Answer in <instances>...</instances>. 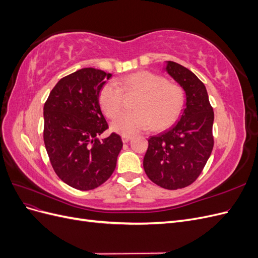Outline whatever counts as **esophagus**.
<instances>
[{"label":"esophagus","instance_id":"34e87169","mask_svg":"<svg viewBox=\"0 0 258 258\" xmlns=\"http://www.w3.org/2000/svg\"><path fill=\"white\" fill-rule=\"evenodd\" d=\"M131 139V137H129V136H122L121 137V140H122V142L123 143H127V142H129V140Z\"/></svg>","mask_w":258,"mask_h":258}]
</instances>
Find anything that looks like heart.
<instances>
[{"label":"heart","instance_id":"obj_1","mask_svg":"<svg viewBox=\"0 0 258 258\" xmlns=\"http://www.w3.org/2000/svg\"><path fill=\"white\" fill-rule=\"evenodd\" d=\"M117 84H105L99 93V103L103 113L113 117L122 106V91L140 93L135 112L122 113L115 117L111 128L116 134L132 136L154 128L161 130L171 126L181 114L185 93L181 86L168 83L165 77L148 71H140L122 77Z\"/></svg>","mask_w":258,"mask_h":258}]
</instances>
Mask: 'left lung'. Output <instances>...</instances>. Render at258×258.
Returning a JSON list of instances; mask_svg holds the SVG:
<instances>
[{
  "label": "left lung",
  "instance_id": "left-lung-1",
  "mask_svg": "<svg viewBox=\"0 0 258 258\" xmlns=\"http://www.w3.org/2000/svg\"><path fill=\"white\" fill-rule=\"evenodd\" d=\"M165 70L184 89L185 108L174 126L148 139L143 167L152 182L174 190L194 183L204 170L214 145V112L206 86L191 71L173 61Z\"/></svg>",
  "mask_w": 258,
  "mask_h": 258
}]
</instances>
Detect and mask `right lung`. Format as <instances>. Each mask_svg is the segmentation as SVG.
I'll use <instances>...</instances> for the list:
<instances>
[{
	"instance_id": "1",
	"label": "right lung",
	"mask_w": 258,
	"mask_h": 258,
	"mask_svg": "<svg viewBox=\"0 0 258 258\" xmlns=\"http://www.w3.org/2000/svg\"><path fill=\"white\" fill-rule=\"evenodd\" d=\"M93 68L81 69L61 79L44 105V143L54 172L80 190L97 188L116 168L121 138L112 134L101 111L99 93L111 79Z\"/></svg>"
}]
</instances>
